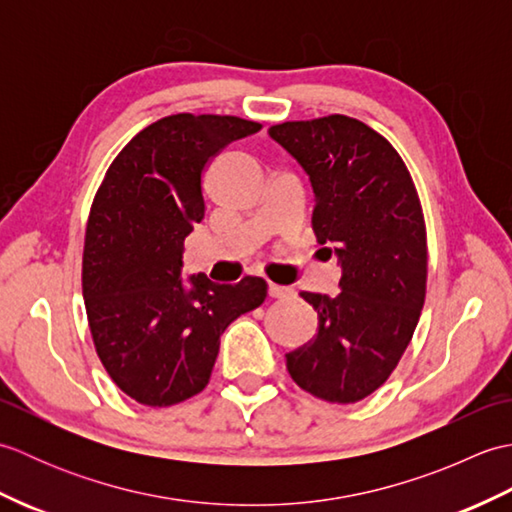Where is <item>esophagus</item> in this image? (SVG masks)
I'll list each match as a JSON object with an SVG mask.
<instances>
[{"label": "esophagus", "instance_id": "34e87169", "mask_svg": "<svg viewBox=\"0 0 512 512\" xmlns=\"http://www.w3.org/2000/svg\"><path fill=\"white\" fill-rule=\"evenodd\" d=\"M268 297L270 299H288V297H292V288L268 284Z\"/></svg>", "mask_w": 512, "mask_h": 512}]
</instances>
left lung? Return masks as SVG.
Returning a JSON list of instances; mask_svg holds the SVG:
<instances>
[{
    "label": "left lung",
    "mask_w": 512,
    "mask_h": 512,
    "mask_svg": "<svg viewBox=\"0 0 512 512\" xmlns=\"http://www.w3.org/2000/svg\"><path fill=\"white\" fill-rule=\"evenodd\" d=\"M314 193L312 228L336 255L341 292H301L317 336L286 354L292 380L339 405L367 398L394 372L427 292V231L416 187L387 138L350 116L273 125Z\"/></svg>",
    "instance_id": "8db88e82"
}]
</instances>
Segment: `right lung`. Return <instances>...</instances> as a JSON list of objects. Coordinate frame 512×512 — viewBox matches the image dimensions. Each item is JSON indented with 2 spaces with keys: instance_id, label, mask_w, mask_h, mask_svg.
Returning <instances> with one entry per match:
<instances>
[{
  "instance_id": "1",
  "label": "right lung",
  "mask_w": 512,
  "mask_h": 512,
  "mask_svg": "<svg viewBox=\"0 0 512 512\" xmlns=\"http://www.w3.org/2000/svg\"><path fill=\"white\" fill-rule=\"evenodd\" d=\"M237 116L173 114L136 134L105 173L83 248V299L107 374L140 405L169 407L206 387L220 336L266 299V281L182 279L184 239L204 220L202 173L257 134Z\"/></svg>"
}]
</instances>
